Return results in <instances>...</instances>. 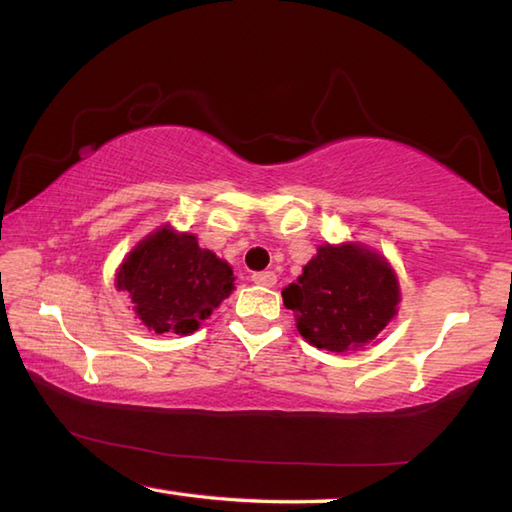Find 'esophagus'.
Instances as JSON below:
<instances>
[{
  "instance_id": "obj_1",
  "label": "esophagus",
  "mask_w": 512,
  "mask_h": 512,
  "mask_svg": "<svg viewBox=\"0 0 512 512\" xmlns=\"http://www.w3.org/2000/svg\"><path fill=\"white\" fill-rule=\"evenodd\" d=\"M253 282L259 286H268L273 288L277 284V275L273 271H262V273H255L253 275Z\"/></svg>"
}]
</instances>
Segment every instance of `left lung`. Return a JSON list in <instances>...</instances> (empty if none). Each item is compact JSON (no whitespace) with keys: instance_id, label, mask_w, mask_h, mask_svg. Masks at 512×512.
Instances as JSON below:
<instances>
[{"instance_id":"1","label":"left lung","mask_w":512,"mask_h":512,"mask_svg":"<svg viewBox=\"0 0 512 512\" xmlns=\"http://www.w3.org/2000/svg\"><path fill=\"white\" fill-rule=\"evenodd\" d=\"M284 306L309 345L358 351L398 313L401 286L385 255L360 241L322 244L284 291Z\"/></svg>"}]
</instances>
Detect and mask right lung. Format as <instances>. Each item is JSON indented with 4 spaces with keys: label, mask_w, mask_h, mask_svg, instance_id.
Returning a JSON list of instances; mask_svg holds the SVG:
<instances>
[{
    "label": "right lung",
    "mask_w": 512,
    "mask_h": 512,
    "mask_svg": "<svg viewBox=\"0 0 512 512\" xmlns=\"http://www.w3.org/2000/svg\"><path fill=\"white\" fill-rule=\"evenodd\" d=\"M116 288L147 331L190 336L235 291V275L226 259L199 246L197 235L165 224L125 255Z\"/></svg>",
    "instance_id": "add662e5"
}]
</instances>
